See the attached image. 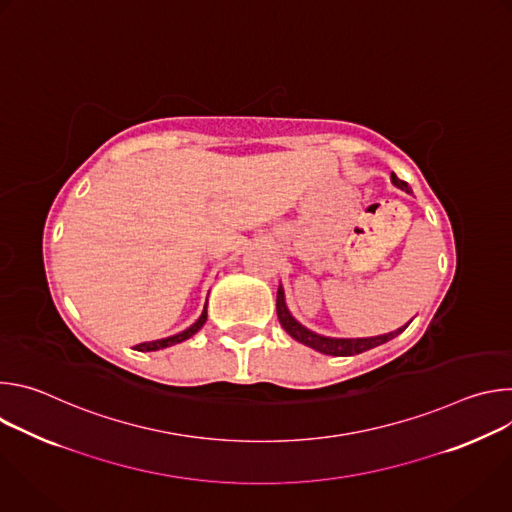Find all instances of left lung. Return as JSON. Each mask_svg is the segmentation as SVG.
Instances as JSON below:
<instances>
[{"label": "left lung", "mask_w": 512, "mask_h": 512, "mask_svg": "<svg viewBox=\"0 0 512 512\" xmlns=\"http://www.w3.org/2000/svg\"><path fill=\"white\" fill-rule=\"evenodd\" d=\"M391 182H393V186H397V188L405 190L407 194H411V186L407 182L399 180L395 174H391ZM275 306H277L279 324L283 326V330L291 338L306 344V346H310V348H314V350H318V352H322V354H332V356L360 354L364 350H371L375 346H381V344L393 340L395 336H399L411 324V320H409L405 326H401V328H397V330H393L389 334H381V336H369V338H332V336H324V334H318V332L306 328L304 324H300L294 316H291V312H289V308L285 304V291H283L281 283L277 287V302H275Z\"/></svg>", "instance_id": "8db88e82"}]
</instances>
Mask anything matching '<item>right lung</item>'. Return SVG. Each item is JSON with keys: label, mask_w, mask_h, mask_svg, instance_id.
<instances>
[{"label": "right lung", "mask_w": 512, "mask_h": 512, "mask_svg": "<svg viewBox=\"0 0 512 512\" xmlns=\"http://www.w3.org/2000/svg\"><path fill=\"white\" fill-rule=\"evenodd\" d=\"M204 322H206V304H204V310H202L200 318L190 328H186V330H182V332H178L174 336H168V338H160V340H152V342H141V344L135 346V350H139V352H152V350H160V348H168V346H174L178 342H184L190 336H194L204 326Z\"/></svg>", "instance_id": "right-lung-1"}]
</instances>
